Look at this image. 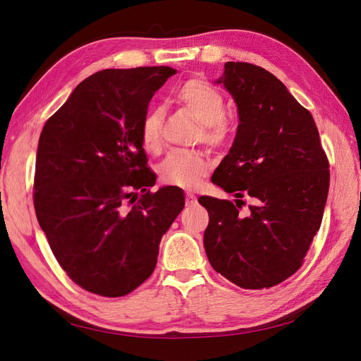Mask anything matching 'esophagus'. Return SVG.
<instances>
[{
  "label": "esophagus",
  "instance_id": "34e87169",
  "mask_svg": "<svg viewBox=\"0 0 361 361\" xmlns=\"http://www.w3.org/2000/svg\"><path fill=\"white\" fill-rule=\"evenodd\" d=\"M185 200H187V204H188V206H192V204L197 203V197H195V195L191 194V192L187 194V197H185Z\"/></svg>",
  "mask_w": 361,
  "mask_h": 361
}]
</instances>
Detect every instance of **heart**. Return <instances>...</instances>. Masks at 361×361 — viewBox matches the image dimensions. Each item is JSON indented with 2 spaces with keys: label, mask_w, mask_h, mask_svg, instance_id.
<instances>
[{
  "label": "heart",
  "mask_w": 361,
  "mask_h": 361,
  "mask_svg": "<svg viewBox=\"0 0 361 361\" xmlns=\"http://www.w3.org/2000/svg\"><path fill=\"white\" fill-rule=\"evenodd\" d=\"M173 102L188 110L200 123L199 138L212 146H224L232 135V126L224 117L226 101L214 85L199 78H190L173 90ZM140 140L149 154H158L162 147V113L149 111L140 126ZM212 169V161L202 150L173 152L159 166L162 183L185 190L197 187Z\"/></svg>",
  "instance_id": "1"
}]
</instances>
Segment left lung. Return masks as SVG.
<instances>
[{
  "mask_svg": "<svg viewBox=\"0 0 361 361\" xmlns=\"http://www.w3.org/2000/svg\"><path fill=\"white\" fill-rule=\"evenodd\" d=\"M215 82L232 94L239 125L212 182L233 192L236 204L199 199L209 214L204 251L212 268L239 288H271L298 271L319 231L329 159L312 114L277 76L227 61ZM244 195L255 203L243 213Z\"/></svg>",
  "mask_w": 361,
  "mask_h": 361,
  "instance_id": "left-lung-1",
  "label": "left lung"
}]
</instances>
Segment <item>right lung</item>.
Instances as JSON below:
<instances>
[{
	"label": "right lung",
	"instance_id": "add662e5",
	"mask_svg": "<svg viewBox=\"0 0 361 361\" xmlns=\"http://www.w3.org/2000/svg\"><path fill=\"white\" fill-rule=\"evenodd\" d=\"M174 73L167 66L96 72L42 129L37 221L68 276L102 297H123L150 277L161 238L183 209L180 188L147 190L157 176L140 140L150 99ZM137 190L145 192L138 201Z\"/></svg>",
	"mask_w": 361,
	"mask_h": 361
}]
</instances>
